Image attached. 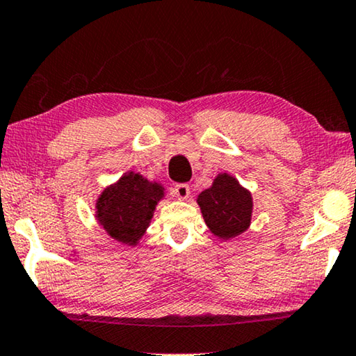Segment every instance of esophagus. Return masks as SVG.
Segmentation results:
<instances>
[{
  "mask_svg": "<svg viewBox=\"0 0 356 356\" xmlns=\"http://www.w3.org/2000/svg\"><path fill=\"white\" fill-rule=\"evenodd\" d=\"M174 195H176L179 200H187L190 196V187L187 184H179L174 187Z\"/></svg>",
  "mask_w": 356,
  "mask_h": 356,
  "instance_id": "obj_1",
  "label": "esophagus"
}]
</instances>
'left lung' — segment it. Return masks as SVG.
I'll return each instance as SVG.
<instances>
[{
  "label": "left lung",
  "mask_w": 356,
  "mask_h": 356,
  "mask_svg": "<svg viewBox=\"0 0 356 356\" xmlns=\"http://www.w3.org/2000/svg\"><path fill=\"white\" fill-rule=\"evenodd\" d=\"M196 203L208 229L219 240H232L251 225V192L230 174H217L211 187L198 195Z\"/></svg>",
  "instance_id": "1"
}]
</instances>
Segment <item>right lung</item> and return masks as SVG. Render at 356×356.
<instances>
[{
  "label": "right lung",
  "instance_id": "add662e5",
  "mask_svg": "<svg viewBox=\"0 0 356 356\" xmlns=\"http://www.w3.org/2000/svg\"><path fill=\"white\" fill-rule=\"evenodd\" d=\"M164 187L140 172L129 171L108 185L95 201L99 225L121 245L136 246L150 225Z\"/></svg>",
  "mask_w": 356,
  "mask_h": 356
}]
</instances>
